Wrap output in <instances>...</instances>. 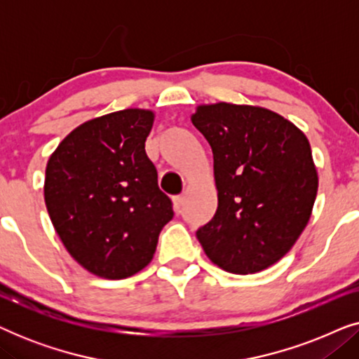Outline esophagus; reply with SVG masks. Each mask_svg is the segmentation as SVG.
<instances>
[{
  "instance_id": "1",
  "label": "esophagus",
  "mask_w": 359,
  "mask_h": 359,
  "mask_svg": "<svg viewBox=\"0 0 359 359\" xmlns=\"http://www.w3.org/2000/svg\"><path fill=\"white\" fill-rule=\"evenodd\" d=\"M183 204H184V196H176V198H173V208L176 212H181Z\"/></svg>"
}]
</instances>
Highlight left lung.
<instances>
[{
  "instance_id": "1",
  "label": "left lung",
  "mask_w": 359,
  "mask_h": 359,
  "mask_svg": "<svg viewBox=\"0 0 359 359\" xmlns=\"http://www.w3.org/2000/svg\"><path fill=\"white\" fill-rule=\"evenodd\" d=\"M191 122L212 149L217 188V210L196 237L224 271H263L294 247L312 215L318 175L311 144L262 106L199 104Z\"/></svg>"
}]
</instances>
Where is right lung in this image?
<instances>
[{"instance_id": "right-lung-1", "label": "right lung", "mask_w": 359, "mask_h": 359, "mask_svg": "<svg viewBox=\"0 0 359 359\" xmlns=\"http://www.w3.org/2000/svg\"><path fill=\"white\" fill-rule=\"evenodd\" d=\"M154 121V111L139 107L95 117L73 129L47 161L43 199L53 229L95 276L142 271L173 219L145 154Z\"/></svg>"}]
</instances>
